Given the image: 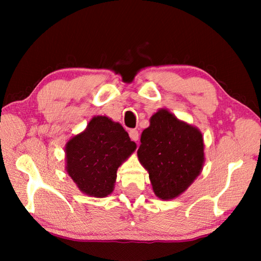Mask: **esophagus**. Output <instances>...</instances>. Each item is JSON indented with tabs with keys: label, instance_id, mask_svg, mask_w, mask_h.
<instances>
[{
	"label": "esophagus",
	"instance_id": "34e87169",
	"mask_svg": "<svg viewBox=\"0 0 261 261\" xmlns=\"http://www.w3.org/2000/svg\"><path fill=\"white\" fill-rule=\"evenodd\" d=\"M129 136H130L131 140H134V141H137V140L139 139V132L137 131L136 129L130 130V131H129Z\"/></svg>",
	"mask_w": 261,
	"mask_h": 261
}]
</instances>
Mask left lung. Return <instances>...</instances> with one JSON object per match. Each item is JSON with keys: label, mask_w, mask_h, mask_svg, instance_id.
I'll return each mask as SVG.
<instances>
[{"label": "left lung", "mask_w": 261, "mask_h": 261, "mask_svg": "<svg viewBox=\"0 0 261 261\" xmlns=\"http://www.w3.org/2000/svg\"><path fill=\"white\" fill-rule=\"evenodd\" d=\"M140 143L137 154L148 171L154 193L161 199L179 196L200 174L205 159L200 131L167 109L151 117Z\"/></svg>", "instance_id": "8db88e82"}]
</instances>
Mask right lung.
<instances>
[{
    "label": "right lung",
    "mask_w": 261,
    "mask_h": 261,
    "mask_svg": "<svg viewBox=\"0 0 261 261\" xmlns=\"http://www.w3.org/2000/svg\"><path fill=\"white\" fill-rule=\"evenodd\" d=\"M136 149L123 126L96 116L65 147L67 171L81 191L96 198L113 192L117 168Z\"/></svg>",
    "instance_id": "right-lung-1"
}]
</instances>
